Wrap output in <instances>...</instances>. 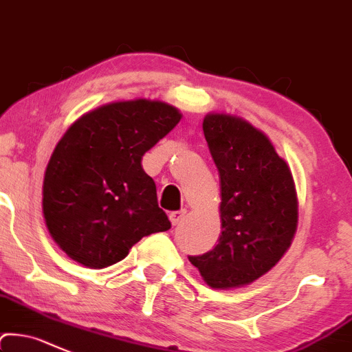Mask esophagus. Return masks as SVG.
Here are the masks:
<instances>
[{
    "label": "esophagus",
    "instance_id": "1",
    "mask_svg": "<svg viewBox=\"0 0 352 352\" xmlns=\"http://www.w3.org/2000/svg\"><path fill=\"white\" fill-rule=\"evenodd\" d=\"M184 217H186V210L171 211V213H169V220H171L173 225H177V223L183 221V220H184Z\"/></svg>",
    "mask_w": 352,
    "mask_h": 352
}]
</instances>
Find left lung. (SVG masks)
Wrapping results in <instances>:
<instances>
[{
	"label": "left lung",
	"instance_id": "8db88e82",
	"mask_svg": "<svg viewBox=\"0 0 352 352\" xmlns=\"http://www.w3.org/2000/svg\"><path fill=\"white\" fill-rule=\"evenodd\" d=\"M203 132L220 175L221 235L213 250L190 262L213 289L243 287L267 274L292 243L296 184L267 135L241 117L208 114Z\"/></svg>",
	"mask_w": 352,
	"mask_h": 352
}]
</instances>
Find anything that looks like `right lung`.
<instances>
[{
	"label": "right lung",
	"mask_w": 352,
	"mask_h": 352,
	"mask_svg": "<svg viewBox=\"0 0 352 352\" xmlns=\"http://www.w3.org/2000/svg\"><path fill=\"white\" fill-rule=\"evenodd\" d=\"M179 120L161 100L112 102L63 134L45 171L43 217L72 260L114 265L142 236L171 228L141 161Z\"/></svg>",
	"instance_id": "add662e5"
}]
</instances>
